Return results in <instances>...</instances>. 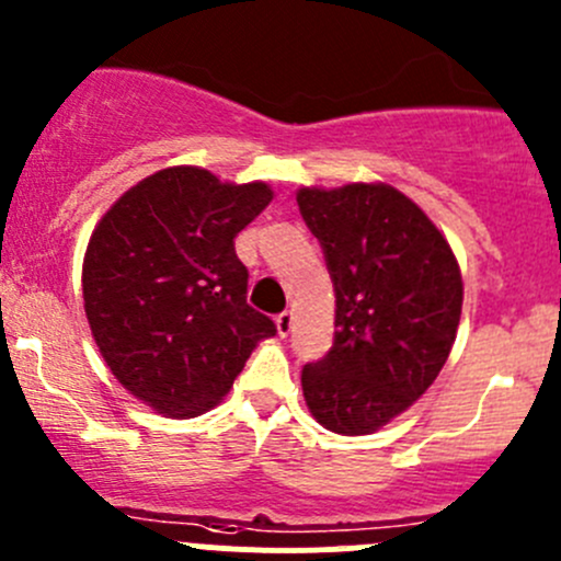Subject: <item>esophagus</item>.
<instances>
[{"label":"esophagus","instance_id":"1","mask_svg":"<svg viewBox=\"0 0 561 561\" xmlns=\"http://www.w3.org/2000/svg\"><path fill=\"white\" fill-rule=\"evenodd\" d=\"M276 331H279V336H287V333L293 331V312H282L276 314Z\"/></svg>","mask_w":561,"mask_h":561}]
</instances>
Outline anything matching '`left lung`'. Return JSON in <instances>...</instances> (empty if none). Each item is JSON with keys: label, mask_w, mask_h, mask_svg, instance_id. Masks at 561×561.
Listing matches in <instances>:
<instances>
[{"label": "left lung", "mask_w": 561, "mask_h": 561, "mask_svg": "<svg viewBox=\"0 0 561 561\" xmlns=\"http://www.w3.org/2000/svg\"><path fill=\"white\" fill-rule=\"evenodd\" d=\"M296 201L336 293L333 347L304 366V399L328 432L360 437L437 380L461 320V271L437 225L396 186H301Z\"/></svg>", "instance_id": "1"}]
</instances>
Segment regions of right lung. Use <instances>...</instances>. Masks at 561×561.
<instances>
[{"mask_svg":"<svg viewBox=\"0 0 561 561\" xmlns=\"http://www.w3.org/2000/svg\"><path fill=\"white\" fill-rule=\"evenodd\" d=\"M274 201L263 181L233 184L175 165L129 186L83 254V309L107 369L168 417L222 401L271 317L247 304L233 239Z\"/></svg>","mask_w":561,"mask_h":561,"instance_id":"right-lung-1","label":"right lung"}]
</instances>
